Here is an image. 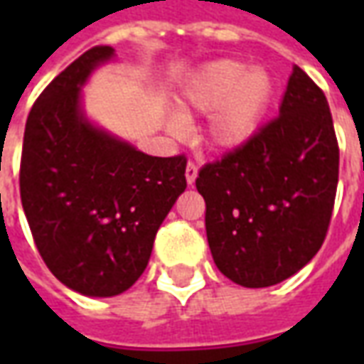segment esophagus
Returning a JSON list of instances; mask_svg holds the SVG:
<instances>
[{
	"label": "esophagus",
	"mask_w": 364,
	"mask_h": 364,
	"mask_svg": "<svg viewBox=\"0 0 364 364\" xmlns=\"http://www.w3.org/2000/svg\"><path fill=\"white\" fill-rule=\"evenodd\" d=\"M197 173H198V167L195 161H189L187 164V167H185V177H187V183L189 185H193L195 183V179H197Z\"/></svg>",
	"instance_id": "esophagus-1"
}]
</instances>
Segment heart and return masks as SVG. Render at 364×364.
<instances>
[{
  "label": "heart",
  "instance_id": "obj_1",
  "mask_svg": "<svg viewBox=\"0 0 364 364\" xmlns=\"http://www.w3.org/2000/svg\"><path fill=\"white\" fill-rule=\"evenodd\" d=\"M277 93L274 77L265 68L222 58L198 68L183 85L177 111L183 119L208 114L205 140L216 150H236L259 132ZM181 130V120H171Z\"/></svg>",
  "mask_w": 364,
  "mask_h": 364
}]
</instances>
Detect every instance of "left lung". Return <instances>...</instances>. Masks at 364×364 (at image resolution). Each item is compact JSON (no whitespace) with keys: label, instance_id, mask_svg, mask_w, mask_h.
Wrapping results in <instances>:
<instances>
[{"label":"left lung","instance_id":"obj_1","mask_svg":"<svg viewBox=\"0 0 364 364\" xmlns=\"http://www.w3.org/2000/svg\"><path fill=\"white\" fill-rule=\"evenodd\" d=\"M337 177L328 99L294 66L279 117L198 171L206 237L220 273L247 289L298 273L326 240Z\"/></svg>","mask_w":364,"mask_h":364}]
</instances>
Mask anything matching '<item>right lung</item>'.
I'll list each match as a JSON object with an SVG mask.
<instances>
[{"label":"right lung","instance_id":"1","mask_svg":"<svg viewBox=\"0 0 364 364\" xmlns=\"http://www.w3.org/2000/svg\"><path fill=\"white\" fill-rule=\"evenodd\" d=\"M114 56L95 46L56 75L28 112L21 203L52 274L85 296H117L148 265L185 181V156L156 158L91 124L82 87Z\"/></svg>","mask_w":364,"mask_h":364}]
</instances>
